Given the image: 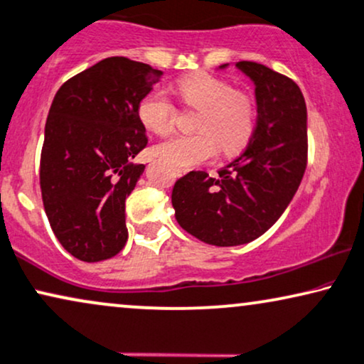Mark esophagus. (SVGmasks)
I'll use <instances>...</instances> for the list:
<instances>
[{
  "mask_svg": "<svg viewBox=\"0 0 364 364\" xmlns=\"http://www.w3.org/2000/svg\"><path fill=\"white\" fill-rule=\"evenodd\" d=\"M183 174H185V171H183V169H176V176H183Z\"/></svg>",
  "mask_w": 364,
  "mask_h": 364,
  "instance_id": "34e87169",
  "label": "esophagus"
}]
</instances>
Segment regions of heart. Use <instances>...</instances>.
<instances>
[{"label":"heart","instance_id":"b5f03b06","mask_svg":"<svg viewBox=\"0 0 364 364\" xmlns=\"http://www.w3.org/2000/svg\"><path fill=\"white\" fill-rule=\"evenodd\" d=\"M178 94L186 107L198 110L193 121L196 132L159 142L154 153L164 163L176 169H190L213 158L216 149L230 156L248 144L257 112L254 99L247 92L235 90L218 77L195 73L178 82ZM174 112V104L163 90H151L137 105L142 126L158 136L173 131Z\"/></svg>","mask_w":364,"mask_h":364}]
</instances>
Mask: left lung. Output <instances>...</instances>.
<instances>
[{"mask_svg":"<svg viewBox=\"0 0 364 364\" xmlns=\"http://www.w3.org/2000/svg\"><path fill=\"white\" fill-rule=\"evenodd\" d=\"M237 67L255 84L257 124L247 149L216 178L190 171L171 193L179 227L216 247L265 233L291 203L307 166V109L299 85L260 63L243 60Z\"/></svg>","mask_w":364,"mask_h":364,"instance_id":"left-lung-1","label":"left lung"}]
</instances>
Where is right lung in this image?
I'll return each mask as SVG.
<instances>
[{"label": "right lung", "instance_id": "right-lung-1", "mask_svg": "<svg viewBox=\"0 0 364 364\" xmlns=\"http://www.w3.org/2000/svg\"><path fill=\"white\" fill-rule=\"evenodd\" d=\"M163 72L126 57L100 60L60 87L40 158V188L55 237L82 262L117 255L127 242L126 198L148 144L137 105Z\"/></svg>", "mask_w": 364, "mask_h": 364}]
</instances>
